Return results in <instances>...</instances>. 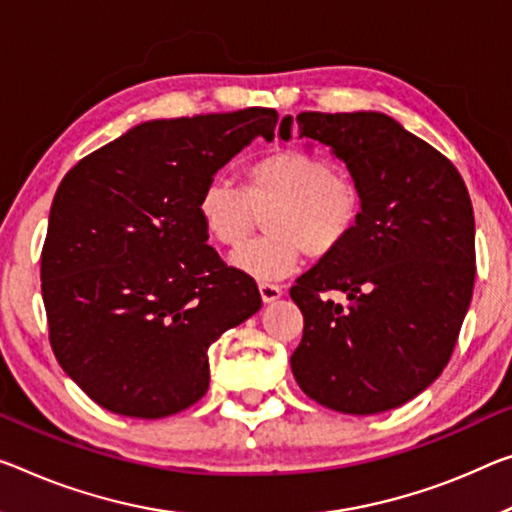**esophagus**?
Segmentation results:
<instances>
[{"instance_id":"esophagus-1","label":"esophagus","mask_w":512,"mask_h":512,"mask_svg":"<svg viewBox=\"0 0 512 512\" xmlns=\"http://www.w3.org/2000/svg\"><path fill=\"white\" fill-rule=\"evenodd\" d=\"M258 290H261V297H263L265 304L279 300V297L283 295V288L277 286V283H270V281L258 283Z\"/></svg>"}]
</instances>
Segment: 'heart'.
I'll return each mask as SVG.
<instances>
[{
    "mask_svg": "<svg viewBox=\"0 0 512 512\" xmlns=\"http://www.w3.org/2000/svg\"><path fill=\"white\" fill-rule=\"evenodd\" d=\"M274 203L272 233L235 249L231 265L249 277L272 281L293 274L304 251L327 256L355 229L361 199L357 185L325 157L300 148H279L245 171V187L217 176L196 199V217L212 242L238 247L254 229L256 208Z\"/></svg>",
    "mask_w": 512,
    "mask_h": 512,
    "instance_id": "obj_1",
    "label": "heart"
}]
</instances>
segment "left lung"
<instances>
[{"label": "left lung", "instance_id": "8db88e82", "mask_svg": "<svg viewBox=\"0 0 512 512\" xmlns=\"http://www.w3.org/2000/svg\"><path fill=\"white\" fill-rule=\"evenodd\" d=\"M295 130L348 167L361 210L348 240L290 288L304 316L290 368L329 410H393L442 375L467 316L476 251L465 180L382 112H302ZM279 137H293V116ZM327 289L349 304L334 303Z\"/></svg>", "mask_w": 512, "mask_h": 512}]
</instances>
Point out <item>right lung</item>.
Here are the masks:
<instances>
[{"instance_id": "1", "label": "right lung", "mask_w": 512, "mask_h": 512, "mask_svg": "<svg viewBox=\"0 0 512 512\" xmlns=\"http://www.w3.org/2000/svg\"><path fill=\"white\" fill-rule=\"evenodd\" d=\"M277 112L139 123L61 180L41 256L54 357L105 410L162 419L210 384L208 348L261 309L245 272L226 267L196 217L203 185Z\"/></svg>"}]
</instances>
